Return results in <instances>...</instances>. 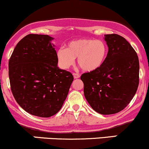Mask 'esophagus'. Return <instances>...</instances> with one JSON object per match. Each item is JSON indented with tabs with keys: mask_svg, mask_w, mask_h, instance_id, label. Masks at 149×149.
Masks as SVG:
<instances>
[{
	"mask_svg": "<svg viewBox=\"0 0 149 149\" xmlns=\"http://www.w3.org/2000/svg\"><path fill=\"white\" fill-rule=\"evenodd\" d=\"M73 77H74V78H79L80 76L79 73H73Z\"/></svg>",
	"mask_w": 149,
	"mask_h": 149,
	"instance_id": "1",
	"label": "esophagus"
}]
</instances>
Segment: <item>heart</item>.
Listing matches in <instances>:
<instances>
[{
  "label": "heart",
  "mask_w": 149,
  "mask_h": 149,
  "mask_svg": "<svg viewBox=\"0 0 149 149\" xmlns=\"http://www.w3.org/2000/svg\"><path fill=\"white\" fill-rule=\"evenodd\" d=\"M108 47L106 42L92 38H79L69 42L66 49L57 50L58 64L61 69H67L74 64L75 58L83 71H96L104 64L107 57Z\"/></svg>",
  "instance_id": "heart-1"
}]
</instances>
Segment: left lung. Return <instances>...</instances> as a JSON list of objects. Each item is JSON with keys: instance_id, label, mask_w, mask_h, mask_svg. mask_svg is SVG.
Segmentation results:
<instances>
[{"instance_id": "left-lung-1", "label": "left lung", "mask_w": 149, "mask_h": 149, "mask_svg": "<svg viewBox=\"0 0 149 149\" xmlns=\"http://www.w3.org/2000/svg\"><path fill=\"white\" fill-rule=\"evenodd\" d=\"M109 47L104 64L96 71L82 74L84 95L92 109L100 114L117 113L134 96L139 81L137 54L125 38L107 34Z\"/></svg>"}]
</instances>
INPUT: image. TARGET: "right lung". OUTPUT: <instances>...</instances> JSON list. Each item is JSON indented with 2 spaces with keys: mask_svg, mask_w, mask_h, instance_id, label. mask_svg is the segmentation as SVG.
Wrapping results in <instances>:
<instances>
[{
  "mask_svg": "<svg viewBox=\"0 0 149 149\" xmlns=\"http://www.w3.org/2000/svg\"><path fill=\"white\" fill-rule=\"evenodd\" d=\"M52 39L47 35L26 36L17 44L8 64L16 102L29 113L42 118L60 110L73 80L72 73L57 66Z\"/></svg>",
  "mask_w": 149,
  "mask_h": 149,
  "instance_id": "right-lung-1",
  "label": "right lung"
}]
</instances>
